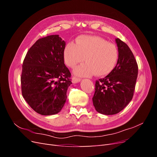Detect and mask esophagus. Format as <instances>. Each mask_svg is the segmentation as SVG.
I'll use <instances>...</instances> for the list:
<instances>
[{"label": "esophagus", "mask_w": 157, "mask_h": 157, "mask_svg": "<svg viewBox=\"0 0 157 157\" xmlns=\"http://www.w3.org/2000/svg\"><path fill=\"white\" fill-rule=\"evenodd\" d=\"M80 81V78H77V77H73L72 78V82H73V83H78Z\"/></svg>", "instance_id": "1"}]
</instances>
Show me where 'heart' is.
I'll return each instance as SVG.
<instances>
[{
  "instance_id": "b5f03b06",
  "label": "heart",
  "mask_w": 157,
  "mask_h": 157,
  "mask_svg": "<svg viewBox=\"0 0 157 157\" xmlns=\"http://www.w3.org/2000/svg\"><path fill=\"white\" fill-rule=\"evenodd\" d=\"M65 62L70 67L85 61L76 67L73 72L80 77L94 75L103 77L115 67L118 60V50L115 44L98 36L81 35L75 44L69 42L63 50Z\"/></svg>"
}]
</instances>
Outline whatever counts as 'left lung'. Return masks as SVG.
Instances as JSON below:
<instances>
[{
    "label": "left lung",
    "instance_id": "left-lung-1",
    "mask_svg": "<svg viewBox=\"0 0 157 157\" xmlns=\"http://www.w3.org/2000/svg\"><path fill=\"white\" fill-rule=\"evenodd\" d=\"M118 58L115 67L103 78L96 82L92 98L96 110L103 115H115L121 111L134 96L138 67L128 46L115 39Z\"/></svg>",
    "mask_w": 157,
    "mask_h": 157
}]
</instances>
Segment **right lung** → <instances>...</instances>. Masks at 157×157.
<instances>
[{
  "label": "right lung",
  "mask_w": 157,
  "mask_h": 157,
  "mask_svg": "<svg viewBox=\"0 0 157 157\" xmlns=\"http://www.w3.org/2000/svg\"><path fill=\"white\" fill-rule=\"evenodd\" d=\"M65 42L58 35L36 41L28 50L22 65L21 92L29 106L42 115L58 113L72 84L64 63Z\"/></svg>",
  "instance_id": "1"
}]
</instances>
